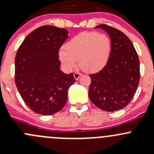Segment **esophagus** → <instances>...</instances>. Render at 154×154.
Masks as SVG:
<instances>
[{
	"label": "esophagus",
	"instance_id": "obj_1",
	"mask_svg": "<svg viewBox=\"0 0 154 154\" xmlns=\"http://www.w3.org/2000/svg\"><path fill=\"white\" fill-rule=\"evenodd\" d=\"M82 75V74H80V73L76 72V73H74V79H75L76 80H79L80 77H81Z\"/></svg>",
	"mask_w": 154,
	"mask_h": 154
}]
</instances>
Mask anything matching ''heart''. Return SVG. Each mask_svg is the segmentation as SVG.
<instances>
[{
  "mask_svg": "<svg viewBox=\"0 0 154 154\" xmlns=\"http://www.w3.org/2000/svg\"><path fill=\"white\" fill-rule=\"evenodd\" d=\"M111 51V39L105 34L83 32L71 39L59 51L61 63L67 70L78 64L84 72L95 73L108 63Z\"/></svg>",
  "mask_w": 154,
  "mask_h": 154,
  "instance_id": "heart-1",
  "label": "heart"
}]
</instances>
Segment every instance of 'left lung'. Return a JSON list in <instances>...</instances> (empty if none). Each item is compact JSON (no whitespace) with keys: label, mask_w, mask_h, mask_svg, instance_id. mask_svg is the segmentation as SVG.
Returning a JSON list of instances; mask_svg holds the SVG:
<instances>
[{"label":"left lung","mask_w":154,"mask_h":154,"mask_svg":"<svg viewBox=\"0 0 154 154\" xmlns=\"http://www.w3.org/2000/svg\"><path fill=\"white\" fill-rule=\"evenodd\" d=\"M109 35L111 51L101 71L90 74L91 101L103 111L123 108L132 100L140 82V60L132 42L124 33L105 24L97 26Z\"/></svg>","instance_id":"left-lung-1"}]
</instances>
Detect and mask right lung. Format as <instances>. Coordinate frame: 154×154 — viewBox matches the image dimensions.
I'll return each mask as SVG.
<instances>
[{
	"label": "right lung",
	"mask_w": 154,
	"mask_h": 154,
	"mask_svg": "<svg viewBox=\"0 0 154 154\" xmlns=\"http://www.w3.org/2000/svg\"><path fill=\"white\" fill-rule=\"evenodd\" d=\"M66 29L43 26L20 45L14 60L15 84L27 106L41 115H52L66 104L74 74L60 69L58 51L69 38Z\"/></svg>",
	"instance_id": "obj_1"
}]
</instances>
